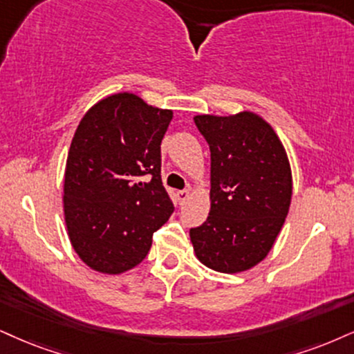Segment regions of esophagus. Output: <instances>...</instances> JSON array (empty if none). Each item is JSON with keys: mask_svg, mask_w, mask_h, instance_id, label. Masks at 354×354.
I'll return each instance as SVG.
<instances>
[{"mask_svg": "<svg viewBox=\"0 0 354 354\" xmlns=\"http://www.w3.org/2000/svg\"><path fill=\"white\" fill-rule=\"evenodd\" d=\"M189 197H190V192L189 190L177 192V198H178V202H180V203H185L187 200H189Z\"/></svg>", "mask_w": 354, "mask_h": 354, "instance_id": "1", "label": "esophagus"}]
</instances>
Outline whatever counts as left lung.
<instances>
[{
    "instance_id": "obj_1",
    "label": "left lung",
    "mask_w": 354,
    "mask_h": 354,
    "mask_svg": "<svg viewBox=\"0 0 354 354\" xmlns=\"http://www.w3.org/2000/svg\"><path fill=\"white\" fill-rule=\"evenodd\" d=\"M210 146V213L190 230L197 259L216 272L238 274L266 259L292 200V170L277 133L252 111L197 115Z\"/></svg>"
}]
</instances>
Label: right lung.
I'll return each instance as SVG.
<instances>
[{"label":"right lung","instance_id":"right-lung-1","mask_svg":"<svg viewBox=\"0 0 354 354\" xmlns=\"http://www.w3.org/2000/svg\"><path fill=\"white\" fill-rule=\"evenodd\" d=\"M172 116L121 91L78 123L65 164L64 218L73 251L90 269L118 276L136 268L172 215L160 178V142Z\"/></svg>","mask_w":354,"mask_h":354}]
</instances>
